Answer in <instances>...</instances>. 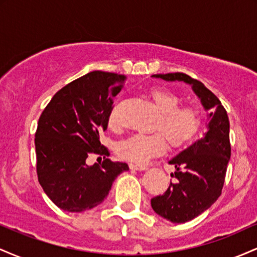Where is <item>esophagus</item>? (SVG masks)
I'll return each mask as SVG.
<instances>
[{
  "label": "esophagus",
  "mask_w": 257,
  "mask_h": 257,
  "mask_svg": "<svg viewBox=\"0 0 257 257\" xmlns=\"http://www.w3.org/2000/svg\"><path fill=\"white\" fill-rule=\"evenodd\" d=\"M129 168H131V169H133V170H146L147 168L145 167V166H141V164H135V163H131L129 164Z\"/></svg>",
  "instance_id": "obj_1"
}]
</instances>
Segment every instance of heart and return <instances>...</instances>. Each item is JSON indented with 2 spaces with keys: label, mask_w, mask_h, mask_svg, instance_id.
I'll return each instance as SVG.
<instances>
[{
  "label": "heart",
  "mask_w": 257,
  "mask_h": 257,
  "mask_svg": "<svg viewBox=\"0 0 257 257\" xmlns=\"http://www.w3.org/2000/svg\"><path fill=\"white\" fill-rule=\"evenodd\" d=\"M149 96L158 113L156 126L162 132L152 134H135L120 141L117 152L120 158L134 163H146L150 159L166 152L167 139L173 146L190 143L202 125V108L194 102L179 105L178 95L164 88H153ZM108 124L117 126L116 113L111 111Z\"/></svg>",
  "instance_id": "b5f03b06"
}]
</instances>
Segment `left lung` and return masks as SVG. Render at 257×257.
I'll return each mask as SVG.
<instances>
[{"instance_id": "8db88e82", "label": "left lung", "mask_w": 257, "mask_h": 257, "mask_svg": "<svg viewBox=\"0 0 257 257\" xmlns=\"http://www.w3.org/2000/svg\"><path fill=\"white\" fill-rule=\"evenodd\" d=\"M153 77L191 84L203 107L211 111L204 137L169 161L176 168L172 176L178 181H170L166 192L151 199L152 209L159 216L170 222L184 223L204 213L221 196L231 158L229 120L219 98L202 82L181 72Z\"/></svg>"}]
</instances>
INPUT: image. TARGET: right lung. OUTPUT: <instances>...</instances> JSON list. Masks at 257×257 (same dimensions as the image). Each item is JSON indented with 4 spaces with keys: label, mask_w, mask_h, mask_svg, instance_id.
I'll use <instances>...</instances> for the list:
<instances>
[{
    "label": "right lung",
    "mask_w": 257,
    "mask_h": 257,
    "mask_svg": "<svg viewBox=\"0 0 257 257\" xmlns=\"http://www.w3.org/2000/svg\"><path fill=\"white\" fill-rule=\"evenodd\" d=\"M125 76L93 71L55 93L46 106L36 134V170L40 185L55 205L70 213H81L104 202L114 179L129 169L112 162L99 134L107 129L113 98ZM104 157L89 167L88 155Z\"/></svg>",
    "instance_id": "1"
}]
</instances>
